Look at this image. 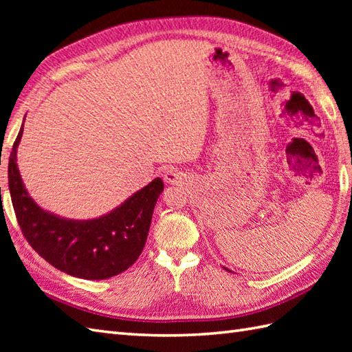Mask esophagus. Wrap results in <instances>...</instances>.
Instances as JSON below:
<instances>
[{"instance_id": "esophagus-1", "label": "esophagus", "mask_w": 352, "mask_h": 352, "mask_svg": "<svg viewBox=\"0 0 352 352\" xmlns=\"http://www.w3.org/2000/svg\"><path fill=\"white\" fill-rule=\"evenodd\" d=\"M164 180H166L168 183H177L178 180H180V172H178L177 169H174V168H170V169H168L166 172H164Z\"/></svg>"}]
</instances>
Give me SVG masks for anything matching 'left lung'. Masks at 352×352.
Instances as JSON below:
<instances>
[{"mask_svg": "<svg viewBox=\"0 0 352 352\" xmlns=\"http://www.w3.org/2000/svg\"><path fill=\"white\" fill-rule=\"evenodd\" d=\"M227 271H228V269H227Z\"/></svg>", "mask_w": 352, "mask_h": 352, "instance_id": "left-lung-1", "label": "left lung"}]
</instances>
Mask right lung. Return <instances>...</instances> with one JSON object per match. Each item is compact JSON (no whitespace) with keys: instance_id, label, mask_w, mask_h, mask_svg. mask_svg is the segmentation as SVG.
I'll use <instances>...</instances> for the list:
<instances>
[{"instance_id":"obj_1","label":"right lung","mask_w":352,"mask_h":352,"mask_svg":"<svg viewBox=\"0 0 352 352\" xmlns=\"http://www.w3.org/2000/svg\"><path fill=\"white\" fill-rule=\"evenodd\" d=\"M21 126L9 159V189L22 234L32 248L58 271L85 280H106L126 271L144 250L162 178L138 190L113 212L89 221H72L45 212L21 180L16 148Z\"/></svg>"}]
</instances>
